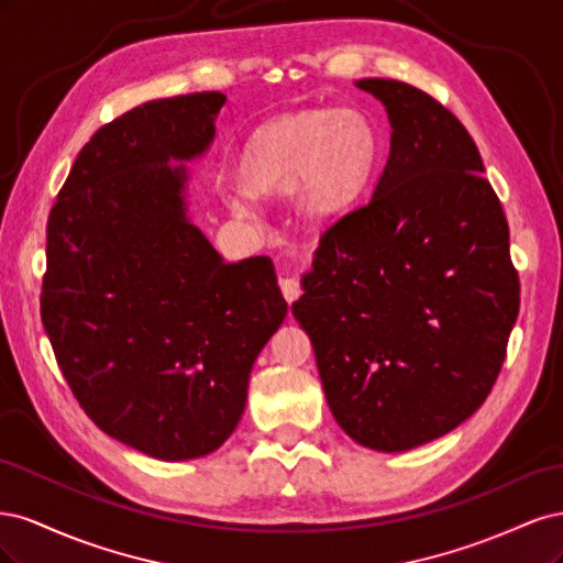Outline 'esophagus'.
<instances>
[{
    "instance_id": "34e87169",
    "label": "esophagus",
    "mask_w": 563,
    "mask_h": 563,
    "mask_svg": "<svg viewBox=\"0 0 563 563\" xmlns=\"http://www.w3.org/2000/svg\"><path fill=\"white\" fill-rule=\"evenodd\" d=\"M279 288H282V294H284V298H286L288 302L298 300V296H300V282H298V279H294V277H282V279H279Z\"/></svg>"
}]
</instances>
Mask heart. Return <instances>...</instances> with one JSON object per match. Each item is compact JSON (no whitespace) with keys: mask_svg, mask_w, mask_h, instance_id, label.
<instances>
[{"mask_svg":"<svg viewBox=\"0 0 563 563\" xmlns=\"http://www.w3.org/2000/svg\"><path fill=\"white\" fill-rule=\"evenodd\" d=\"M373 157L376 133L360 110H302L255 131L236 157V174L251 192H282L291 185L298 211L327 220L362 192ZM223 197L232 211H251L240 187Z\"/></svg>","mask_w":563,"mask_h":563,"instance_id":"b5f03b06","label":"heart"}]
</instances>
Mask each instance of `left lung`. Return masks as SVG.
<instances>
[{
  "label": "left lung",
  "instance_id": "left-lung-1",
  "mask_svg": "<svg viewBox=\"0 0 563 563\" xmlns=\"http://www.w3.org/2000/svg\"><path fill=\"white\" fill-rule=\"evenodd\" d=\"M391 126L371 199L321 234L302 296L329 408L397 453L451 432L496 383L519 314L509 228L467 129L397 79H360Z\"/></svg>",
  "mask_w": 563,
  "mask_h": 563
}]
</instances>
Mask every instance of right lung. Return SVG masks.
Here are the masks:
<instances>
[{"label": "right lung", "instance_id": "1", "mask_svg": "<svg viewBox=\"0 0 563 563\" xmlns=\"http://www.w3.org/2000/svg\"><path fill=\"white\" fill-rule=\"evenodd\" d=\"M220 91L150 100L81 147L46 225L42 323L79 406L157 460L213 453L288 312L267 255L225 263L187 218L185 164Z\"/></svg>", "mask_w": 563, "mask_h": 563}]
</instances>
